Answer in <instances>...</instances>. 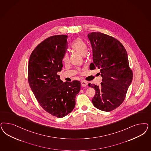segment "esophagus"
<instances>
[{
	"label": "esophagus",
	"mask_w": 151,
	"mask_h": 151,
	"mask_svg": "<svg viewBox=\"0 0 151 151\" xmlns=\"http://www.w3.org/2000/svg\"><path fill=\"white\" fill-rule=\"evenodd\" d=\"M88 83L87 82L84 81H81V86L82 87H86L87 86Z\"/></svg>",
	"instance_id": "1"
}]
</instances>
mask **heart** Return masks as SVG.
Here are the masks:
<instances>
[{"label": "heart", "instance_id": "obj_1", "mask_svg": "<svg viewBox=\"0 0 151 151\" xmlns=\"http://www.w3.org/2000/svg\"><path fill=\"white\" fill-rule=\"evenodd\" d=\"M72 48L74 50L83 56L86 55L87 51V46L83 39L81 38H77L73 41L72 45ZM63 62L64 63H67L69 60V54L68 53H65L64 54L63 57Z\"/></svg>", "mask_w": 151, "mask_h": 151}]
</instances>
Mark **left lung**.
Wrapping results in <instances>:
<instances>
[{
  "instance_id": "1",
  "label": "left lung",
  "mask_w": 151,
  "mask_h": 151,
  "mask_svg": "<svg viewBox=\"0 0 151 151\" xmlns=\"http://www.w3.org/2000/svg\"><path fill=\"white\" fill-rule=\"evenodd\" d=\"M88 37L93 50L90 69L99 68L103 78L99 86L88 84L96 91L93 104L98 109L110 112L124 101L132 81L126 50L119 40L107 34L92 32Z\"/></svg>"
}]
</instances>
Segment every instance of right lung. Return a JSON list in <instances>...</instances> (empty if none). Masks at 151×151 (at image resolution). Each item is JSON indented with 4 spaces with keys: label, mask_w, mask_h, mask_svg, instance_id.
<instances>
[{
    "label": "right lung",
    "mask_w": 151,
    "mask_h": 151,
    "mask_svg": "<svg viewBox=\"0 0 151 151\" xmlns=\"http://www.w3.org/2000/svg\"><path fill=\"white\" fill-rule=\"evenodd\" d=\"M65 35L49 37L31 54L28 68L29 86L39 105L54 117L62 118L73 111L81 82H63L57 74L68 47Z\"/></svg>",
    "instance_id": "add662e5"
}]
</instances>
